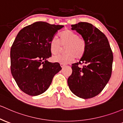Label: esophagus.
Segmentation results:
<instances>
[{"label":"esophagus","mask_w":123,"mask_h":123,"mask_svg":"<svg viewBox=\"0 0 123 123\" xmlns=\"http://www.w3.org/2000/svg\"><path fill=\"white\" fill-rule=\"evenodd\" d=\"M60 65H61V67H62V68H63V67H64V66L65 65L64 64H63V63H61V64H60Z\"/></svg>","instance_id":"34e87169"}]
</instances>
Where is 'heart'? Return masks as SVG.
I'll return each mask as SVG.
<instances>
[{
    "mask_svg": "<svg viewBox=\"0 0 123 123\" xmlns=\"http://www.w3.org/2000/svg\"><path fill=\"white\" fill-rule=\"evenodd\" d=\"M65 47V52L52 57L54 62L68 64L72 62L75 58L80 59L83 57L86 49L85 40L79 37L76 33L70 30H65L59 34V40L52 37L49 42L51 53L56 54Z\"/></svg>",
    "mask_w": 123,
    "mask_h": 123,
    "instance_id": "obj_1",
    "label": "heart"
}]
</instances>
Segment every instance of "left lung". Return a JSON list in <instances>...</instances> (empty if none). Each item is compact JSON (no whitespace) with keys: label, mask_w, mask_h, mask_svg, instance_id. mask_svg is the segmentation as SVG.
I'll use <instances>...</instances> for the list:
<instances>
[{"label":"left lung","mask_w":123,"mask_h":123,"mask_svg":"<svg viewBox=\"0 0 123 123\" xmlns=\"http://www.w3.org/2000/svg\"><path fill=\"white\" fill-rule=\"evenodd\" d=\"M86 43V49L79 62L72 65L68 85L74 94L84 99L99 94L111 75L113 55L107 37L98 28L86 22L71 25ZM86 65L82 68L79 64Z\"/></svg>","instance_id":"obj_1"}]
</instances>
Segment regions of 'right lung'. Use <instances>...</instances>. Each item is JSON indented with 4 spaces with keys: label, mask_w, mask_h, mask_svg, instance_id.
Wrapping results in <instances>:
<instances>
[{
    "label": "right lung",
    "mask_w": 123,
    "mask_h": 123,
    "mask_svg": "<svg viewBox=\"0 0 123 123\" xmlns=\"http://www.w3.org/2000/svg\"><path fill=\"white\" fill-rule=\"evenodd\" d=\"M64 27L37 21L18 32L10 51L11 72L19 88L30 96H38L49 87L59 63L49 62V42Z\"/></svg>",
    "instance_id": "right-lung-1"
}]
</instances>
